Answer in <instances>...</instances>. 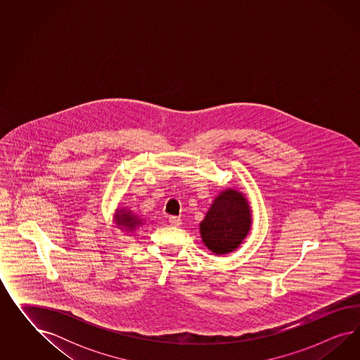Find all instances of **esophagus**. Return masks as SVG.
<instances>
[{"label":"esophagus","instance_id":"esophagus-1","mask_svg":"<svg viewBox=\"0 0 360 360\" xmlns=\"http://www.w3.org/2000/svg\"><path fill=\"white\" fill-rule=\"evenodd\" d=\"M169 223L172 226H181L182 224V219L178 218V217H170L169 218Z\"/></svg>","mask_w":360,"mask_h":360}]
</instances>
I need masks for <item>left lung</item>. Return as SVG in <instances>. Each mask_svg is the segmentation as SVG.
<instances>
[{"instance_id": "8db88e82", "label": "left lung", "mask_w": 360, "mask_h": 360, "mask_svg": "<svg viewBox=\"0 0 360 360\" xmlns=\"http://www.w3.org/2000/svg\"><path fill=\"white\" fill-rule=\"evenodd\" d=\"M245 198L227 190L215 199L200 223V233L208 250L223 255L235 251L251 227V212Z\"/></svg>"}]
</instances>
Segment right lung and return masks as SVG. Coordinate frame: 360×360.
<instances>
[{
  "label": "right lung",
  "instance_id": "obj_1",
  "mask_svg": "<svg viewBox=\"0 0 360 360\" xmlns=\"http://www.w3.org/2000/svg\"><path fill=\"white\" fill-rule=\"evenodd\" d=\"M119 223H122V224H125V226H128V227H131V229H134V226L137 224V221H134V219L129 217L128 214H124L122 215V218L119 219Z\"/></svg>",
  "mask_w": 360,
  "mask_h": 360
}]
</instances>
